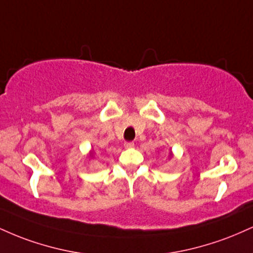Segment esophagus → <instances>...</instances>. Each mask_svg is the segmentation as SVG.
Wrapping results in <instances>:
<instances>
[{"instance_id": "obj_1", "label": "esophagus", "mask_w": 253, "mask_h": 253, "mask_svg": "<svg viewBox=\"0 0 253 253\" xmlns=\"http://www.w3.org/2000/svg\"><path fill=\"white\" fill-rule=\"evenodd\" d=\"M133 146H134V143H133V141H127V143L125 144V147H126V149H130V147Z\"/></svg>"}]
</instances>
